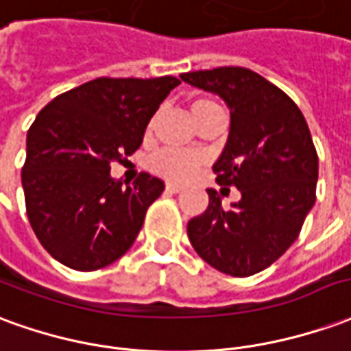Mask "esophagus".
<instances>
[{
  "instance_id": "esophagus-1",
  "label": "esophagus",
  "mask_w": 351,
  "mask_h": 351,
  "mask_svg": "<svg viewBox=\"0 0 351 351\" xmlns=\"http://www.w3.org/2000/svg\"><path fill=\"white\" fill-rule=\"evenodd\" d=\"M165 190H167L169 193H178V192H182V186L175 182H167L165 184Z\"/></svg>"
}]
</instances>
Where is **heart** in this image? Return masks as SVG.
I'll return each instance as SVG.
<instances>
[{"instance_id": "obj_1", "label": "heart", "mask_w": 351, "mask_h": 351, "mask_svg": "<svg viewBox=\"0 0 351 351\" xmlns=\"http://www.w3.org/2000/svg\"><path fill=\"white\" fill-rule=\"evenodd\" d=\"M220 110L215 100L210 99H195L190 102V112H192L193 119L197 121L199 117H203L209 112ZM199 165V159L186 154V152L176 150H163L156 154L150 159V169L159 176H165L171 180H186L193 175V171Z\"/></svg>"}]
</instances>
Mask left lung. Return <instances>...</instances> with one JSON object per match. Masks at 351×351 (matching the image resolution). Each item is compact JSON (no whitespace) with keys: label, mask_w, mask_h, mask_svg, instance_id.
<instances>
[{"label":"left lung","mask_w":351,"mask_h":351,"mask_svg":"<svg viewBox=\"0 0 351 351\" xmlns=\"http://www.w3.org/2000/svg\"><path fill=\"white\" fill-rule=\"evenodd\" d=\"M180 77L226 100L230 136L213 171L220 186L241 192L226 209L207 190L209 207L188 222L190 243L218 271L249 278L295 243L315 203L312 134L293 99L249 68L220 66Z\"/></svg>","instance_id":"left-lung-1"}]
</instances>
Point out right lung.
I'll use <instances>...</instances> for the list:
<instances>
[{
    "mask_svg": "<svg viewBox=\"0 0 351 351\" xmlns=\"http://www.w3.org/2000/svg\"><path fill=\"white\" fill-rule=\"evenodd\" d=\"M178 83L173 75L97 77L39 112L26 136L22 188L32 230L55 261L95 271L131 249L165 184L141 173L123 186L110 165L141 148L146 125Z\"/></svg>",
    "mask_w": 351,
    "mask_h": 351,
    "instance_id": "add662e5",
    "label": "right lung"
}]
</instances>
